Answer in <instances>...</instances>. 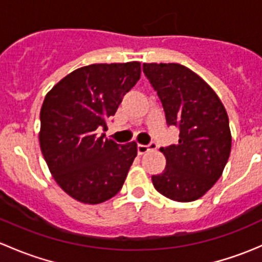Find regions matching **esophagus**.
Instances as JSON below:
<instances>
[{"label":"esophagus","mask_w":262,"mask_h":262,"mask_svg":"<svg viewBox=\"0 0 262 262\" xmlns=\"http://www.w3.org/2000/svg\"><path fill=\"white\" fill-rule=\"evenodd\" d=\"M153 148H156V144H155V143H150V144H138V146H137V149H138L139 155H143V153L148 152V150H149V149H153Z\"/></svg>","instance_id":"1"}]
</instances>
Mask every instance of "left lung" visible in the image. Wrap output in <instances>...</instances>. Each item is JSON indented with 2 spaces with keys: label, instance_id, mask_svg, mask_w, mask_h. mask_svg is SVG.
I'll list each match as a JSON object with an SVG mask.
<instances>
[{
  "label": "left lung",
  "instance_id": "left-lung-1",
  "mask_svg": "<svg viewBox=\"0 0 262 262\" xmlns=\"http://www.w3.org/2000/svg\"><path fill=\"white\" fill-rule=\"evenodd\" d=\"M168 125L180 129L178 144L160 148L166 167L152 182L175 202H194L223 173L232 147L228 115L218 95L199 75L179 63H143Z\"/></svg>",
  "mask_w": 262,
  "mask_h": 262
}]
</instances>
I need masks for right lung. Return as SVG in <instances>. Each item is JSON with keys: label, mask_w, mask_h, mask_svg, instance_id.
Wrapping results in <instances>:
<instances>
[{"label": "right lung", "mask_w": 262, "mask_h": 262, "mask_svg": "<svg viewBox=\"0 0 262 262\" xmlns=\"http://www.w3.org/2000/svg\"><path fill=\"white\" fill-rule=\"evenodd\" d=\"M141 78V63H95L68 73L47 94L39 143L60 189L83 204L112 199L125 181L137 143L97 136Z\"/></svg>", "instance_id": "1"}]
</instances>
